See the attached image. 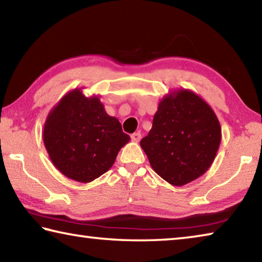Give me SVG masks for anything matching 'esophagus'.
Wrapping results in <instances>:
<instances>
[{
  "label": "esophagus",
  "mask_w": 262,
  "mask_h": 262,
  "mask_svg": "<svg viewBox=\"0 0 262 262\" xmlns=\"http://www.w3.org/2000/svg\"><path fill=\"white\" fill-rule=\"evenodd\" d=\"M130 137L133 142H139L141 140V134L140 133H134V134H132Z\"/></svg>",
  "instance_id": "esophagus-1"
}]
</instances>
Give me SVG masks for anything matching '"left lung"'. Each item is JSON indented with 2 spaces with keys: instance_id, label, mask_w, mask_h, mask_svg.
Wrapping results in <instances>:
<instances>
[{
  "instance_id": "left-lung-1",
  "label": "left lung",
  "mask_w": 262,
  "mask_h": 262,
  "mask_svg": "<svg viewBox=\"0 0 262 262\" xmlns=\"http://www.w3.org/2000/svg\"><path fill=\"white\" fill-rule=\"evenodd\" d=\"M221 136L212 108L200 96L183 89L159 101L151 129L140 144L159 177L184 186L210 167Z\"/></svg>"
}]
</instances>
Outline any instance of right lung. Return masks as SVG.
Segmentation results:
<instances>
[{
  "instance_id": "right-lung-1",
  "label": "right lung",
  "mask_w": 262,
  "mask_h": 262,
  "mask_svg": "<svg viewBox=\"0 0 262 262\" xmlns=\"http://www.w3.org/2000/svg\"><path fill=\"white\" fill-rule=\"evenodd\" d=\"M130 140L117 118L105 112L97 96L81 89L66 95L43 126V144L52 163L68 178L90 183L107 172Z\"/></svg>"
}]
</instances>
